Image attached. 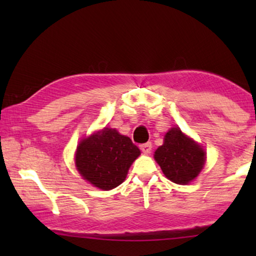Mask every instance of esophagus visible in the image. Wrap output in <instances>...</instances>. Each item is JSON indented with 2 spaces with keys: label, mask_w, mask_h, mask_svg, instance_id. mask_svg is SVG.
Instances as JSON below:
<instances>
[{
  "label": "esophagus",
  "mask_w": 256,
  "mask_h": 256,
  "mask_svg": "<svg viewBox=\"0 0 256 256\" xmlns=\"http://www.w3.org/2000/svg\"><path fill=\"white\" fill-rule=\"evenodd\" d=\"M140 149H141L142 152H144V154H150V152H152V142L143 143V144L140 146Z\"/></svg>",
  "instance_id": "esophagus-1"
}]
</instances>
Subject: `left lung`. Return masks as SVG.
<instances>
[{"instance_id": "8db88e82", "label": "left lung", "mask_w": 256, "mask_h": 256, "mask_svg": "<svg viewBox=\"0 0 256 256\" xmlns=\"http://www.w3.org/2000/svg\"><path fill=\"white\" fill-rule=\"evenodd\" d=\"M154 157L168 180L176 184L190 183L198 176L205 162L204 150L180 128L166 132L163 146L156 150Z\"/></svg>"}]
</instances>
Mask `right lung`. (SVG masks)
<instances>
[{"label":"right lung","instance_id":"obj_1","mask_svg":"<svg viewBox=\"0 0 256 256\" xmlns=\"http://www.w3.org/2000/svg\"><path fill=\"white\" fill-rule=\"evenodd\" d=\"M140 149L127 136L104 128L84 140L76 148V166L94 186L112 190L124 180Z\"/></svg>","mask_w":256,"mask_h":256}]
</instances>
